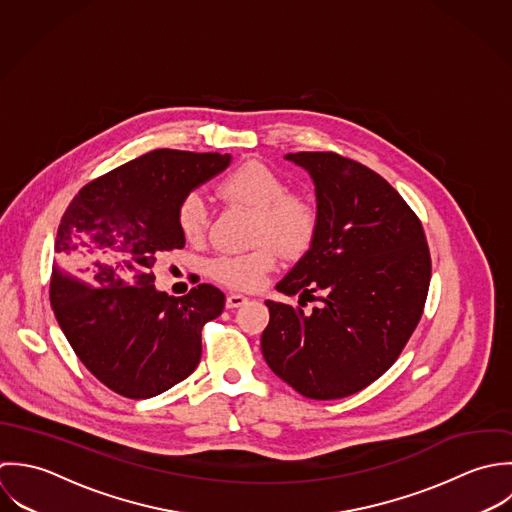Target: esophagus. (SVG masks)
Listing matches in <instances>:
<instances>
[{
  "instance_id": "obj_1",
  "label": "esophagus",
  "mask_w": 512,
  "mask_h": 512,
  "mask_svg": "<svg viewBox=\"0 0 512 512\" xmlns=\"http://www.w3.org/2000/svg\"><path fill=\"white\" fill-rule=\"evenodd\" d=\"M249 299L245 297V295H239V293H231L229 297H227V301H225V307L227 308H237L241 307V305H245Z\"/></svg>"
}]
</instances>
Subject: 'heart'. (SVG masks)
I'll list each match as a JSON object with an SVG mask.
<instances>
[{
	"label": "heart",
	"mask_w": 512,
	"mask_h": 512,
	"mask_svg": "<svg viewBox=\"0 0 512 512\" xmlns=\"http://www.w3.org/2000/svg\"><path fill=\"white\" fill-rule=\"evenodd\" d=\"M219 194L235 204L255 209V241H269L283 253H301L316 229V207L301 194H285V182L261 162H245L217 184ZM178 225L188 241H200L207 227V209L198 194L178 207ZM277 265L271 245L243 255H221L211 263V275L233 289H257Z\"/></svg>",
	"instance_id": "b5f03b06"
}]
</instances>
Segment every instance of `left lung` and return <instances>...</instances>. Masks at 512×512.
<instances>
[{
    "label": "left lung",
    "instance_id": "left-lung-1",
    "mask_svg": "<svg viewBox=\"0 0 512 512\" xmlns=\"http://www.w3.org/2000/svg\"><path fill=\"white\" fill-rule=\"evenodd\" d=\"M285 160L307 170L316 229L277 291L310 312L265 301L261 352L269 368L310 400L352 396L378 380L415 330L431 277L423 227L404 198L370 168L334 152Z\"/></svg>",
    "mask_w": 512,
    "mask_h": 512
}]
</instances>
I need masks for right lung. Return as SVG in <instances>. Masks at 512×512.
<instances>
[{
    "mask_svg": "<svg viewBox=\"0 0 512 512\" xmlns=\"http://www.w3.org/2000/svg\"><path fill=\"white\" fill-rule=\"evenodd\" d=\"M229 164V154L154 150L87 184L61 219L51 307L87 370L124 398H154L200 364L202 328L225 295L202 283L170 297L152 269L186 245L182 200Z\"/></svg>",
    "mask_w": 512,
    "mask_h": 512,
    "instance_id": "add662e5",
    "label": "right lung"
}]
</instances>
